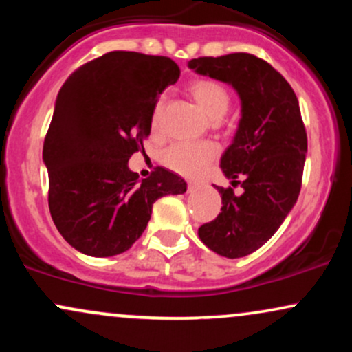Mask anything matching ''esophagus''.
<instances>
[{
  "label": "esophagus",
  "mask_w": 352,
  "mask_h": 352,
  "mask_svg": "<svg viewBox=\"0 0 352 352\" xmlns=\"http://www.w3.org/2000/svg\"><path fill=\"white\" fill-rule=\"evenodd\" d=\"M197 185H199V184H195V182H188V192H192V190H195Z\"/></svg>",
  "instance_id": "34e87169"
}]
</instances>
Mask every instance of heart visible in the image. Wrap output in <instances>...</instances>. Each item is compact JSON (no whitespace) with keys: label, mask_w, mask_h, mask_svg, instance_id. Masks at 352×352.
Instances as JSON below:
<instances>
[{"label":"heart","mask_w":352,"mask_h":352,"mask_svg":"<svg viewBox=\"0 0 352 352\" xmlns=\"http://www.w3.org/2000/svg\"><path fill=\"white\" fill-rule=\"evenodd\" d=\"M190 94L197 104L204 109L212 119L225 116L230 106V94L227 87L215 79H195L190 84ZM164 111V100H159L153 107L152 127L157 129ZM218 148L212 142L200 144H175L162 153V162L170 170L185 177H195L205 170V167L217 157Z\"/></svg>","instance_id":"b5f03b06"}]
</instances>
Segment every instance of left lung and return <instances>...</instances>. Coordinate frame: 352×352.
Returning <instances> with one entry per match:
<instances>
[{"mask_svg":"<svg viewBox=\"0 0 352 352\" xmlns=\"http://www.w3.org/2000/svg\"><path fill=\"white\" fill-rule=\"evenodd\" d=\"M197 74L227 82L241 100V119L220 167L243 193L217 187L221 212L201 225L212 252L241 258L256 252L281 227L301 190L308 139L292 86L274 67L248 52L188 60Z\"/></svg>","mask_w":352,"mask_h":352,"instance_id":"1","label":"left lung"}]
</instances>
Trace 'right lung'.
Segmentation results:
<instances>
[{
	"mask_svg": "<svg viewBox=\"0 0 352 352\" xmlns=\"http://www.w3.org/2000/svg\"><path fill=\"white\" fill-rule=\"evenodd\" d=\"M179 76L170 58L112 51L60 87L43 160L52 221L78 252L98 258L127 252L147 227L153 201L187 192L167 168L142 180L129 168L151 134L159 96Z\"/></svg>",
	"mask_w": 352,
	"mask_h": 352,
	"instance_id": "right-lung-1",
	"label": "right lung"
}]
</instances>
